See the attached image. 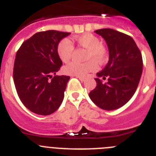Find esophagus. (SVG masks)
I'll return each mask as SVG.
<instances>
[{
    "instance_id": "esophagus-1",
    "label": "esophagus",
    "mask_w": 156,
    "mask_h": 156,
    "mask_svg": "<svg viewBox=\"0 0 156 156\" xmlns=\"http://www.w3.org/2000/svg\"><path fill=\"white\" fill-rule=\"evenodd\" d=\"M76 77L80 80L81 81V82H85V80H86V79H85V78H83V77H82V76H76Z\"/></svg>"
}]
</instances>
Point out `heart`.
<instances>
[{
	"label": "heart",
	"mask_w": 156,
	"mask_h": 156,
	"mask_svg": "<svg viewBox=\"0 0 156 156\" xmlns=\"http://www.w3.org/2000/svg\"><path fill=\"white\" fill-rule=\"evenodd\" d=\"M76 41L81 46L88 49L87 58L91 59L87 62H71L64 67L63 72L67 75L74 76H85L87 74L96 70L98 62H103L106 58V51L97 37L91 34H85L76 37ZM58 55L62 62H68L71 58L73 52V46L69 39H63L60 41L57 48ZM94 59V60L93 59Z\"/></svg>",
	"instance_id": "b5f03b06"
}]
</instances>
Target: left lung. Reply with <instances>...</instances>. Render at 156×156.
I'll use <instances>...</instances> for the list:
<instances>
[{
	"label": "left lung",
	"mask_w": 156,
	"mask_h": 156,
	"mask_svg": "<svg viewBox=\"0 0 156 156\" xmlns=\"http://www.w3.org/2000/svg\"><path fill=\"white\" fill-rule=\"evenodd\" d=\"M105 41L108 62L97 73V86L89 97L99 108L107 111L119 108L130 100L142 74V56L133 38L112 29L94 31ZM106 78L108 81L103 83Z\"/></svg>",
	"instance_id": "8db88e82"
}]
</instances>
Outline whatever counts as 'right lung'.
Here are the masks:
<instances>
[{
    "mask_svg": "<svg viewBox=\"0 0 156 156\" xmlns=\"http://www.w3.org/2000/svg\"><path fill=\"white\" fill-rule=\"evenodd\" d=\"M69 34L56 30L39 32L23 42L16 53L15 86L23 104L34 113L50 115L62 102L70 77L56 75L62 66L57 48Z\"/></svg>",
    "mask_w": 156,
    "mask_h": 156,
    "instance_id": "1",
    "label": "right lung"
}]
</instances>
